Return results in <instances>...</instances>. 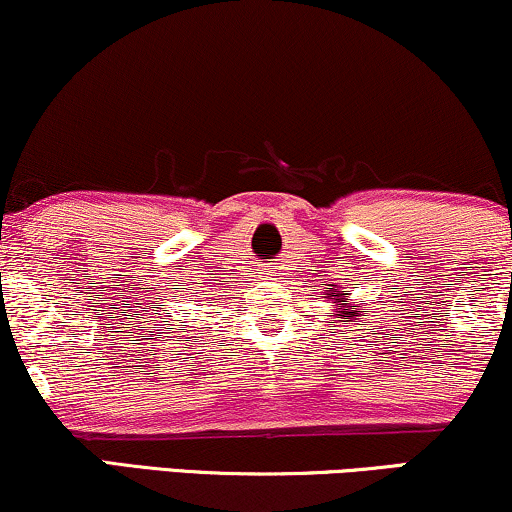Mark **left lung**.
I'll return each instance as SVG.
<instances>
[{"instance_id": "left-lung-1", "label": "left lung", "mask_w": 512, "mask_h": 512, "mask_svg": "<svg viewBox=\"0 0 512 512\" xmlns=\"http://www.w3.org/2000/svg\"><path fill=\"white\" fill-rule=\"evenodd\" d=\"M326 295H328V300L333 302L335 316H338V319H342V316H347L349 321H354V319H357V316H361V314L357 312V307H347V304H349V300H347L349 290L340 288V286H333V288L326 290ZM364 316H366V314H364ZM333 323H335V321H333Z\"/></svg>"}]
</instances>
